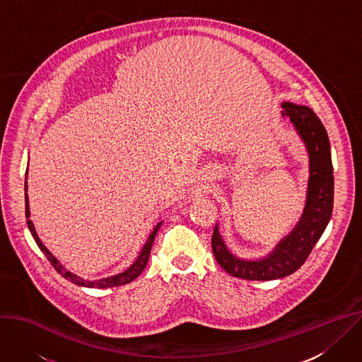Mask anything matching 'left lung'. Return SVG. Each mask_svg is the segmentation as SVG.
Listing matches in <instances>:
<instances>
[{
  "mask_svg": "<svg viewBox=\"0 0 362 362\" xmlns=\"http://www.w3.org/2000/svg\"><path fill=\"white\" fill-rule=\"evenodd\" d=\"M281 115L287 117L309 156L306 202L300 219L279 244L261 258H241L225 244L219 223L212 235V251L218 264L234 277L267 281L290 276L302 267L312 248L329 223L334 208V169L331 143L317 115L306 105L281 103Z\"/></svg>",
  "mask_w": 362,
  "mask_h": 362,
  "instance_id": "8db88e82",
  "label": "left lung"
}]
</instances>
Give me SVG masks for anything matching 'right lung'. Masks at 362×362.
<instances>
[{
	"mask_svg": "<svg viewBox=\"0 0 362 362\" xmlns=\"http://www.w3.org/2000/svg\"><path fill=\"white\" fill-rule=\"evenodd\" d=\"M24 190H25V218H27V225H28V229L30 233L33 235V238H35L36 244L39 245V248L42 250V252L46 255V258L50 261V264L54 267V270L66 280L72 281L74 284L76 286H82V287H89V288H108V287H117V286H122V284H127V283H131L133 280H136L141 273L143 270L146 269L147 266V261H148V257H150V251H151V245H153V241L156 238V234L158 231V228L161 226L163 221L157 222L153 228L151 234L148 235L146 244L143 245L141 251L139 252L137 258L133 261V264H131L128 269H125L124 272L118 273V274H114V276H108V277H104V279H98V280H88V279H82L81 276L72 273L71 270H68L66 267H64L62 262L46 248V245L42 243V240L39 238L37 233H36V228H35V223L31 222L30 219V206H28V196H27V173H25V182H24Z\"/></svg>",
	"mask_w": 362,
	"mask_h": 362,
	"instance_id": "right-lung-1",
	"label": "right lung"
}]
</instances>
